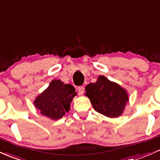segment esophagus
<instances>
[{
	"label": "esophagus",
	"mask_w": 160,
	"mask_h": 160,
	"mask_svg": "<svg viewBox=\"0 0 160 160\" xmlns=\"http://www.w3.org/2000/svg\"><path fill=\"white\" fill-rule=\"evenodd\" d=\"M77 91L80 95H83L84 93V87H79L77 89Z\"/></svg>",
	"instance_id": "34e87169"
}]
</instances>
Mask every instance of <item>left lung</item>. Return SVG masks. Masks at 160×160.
Returning <instances> with one entry per match:
<instances>
[{
	"mask_svg": "<svg viewBox=\"0 0 160 160\" xmlns=\"http://www.w3.org/2000/svg\"><path fill=\"white\" fill-rule=\"evenodd\" d=\"M85 89L94 109L110 118L122 115L126 102H128L125 89L104 76H99L96 83L88 84Z\"/></svg>",
	"mask_w": 160,
	"mask_h": 160,
	"instance_id": "1",
	"label": "left lung"
}]
</instances>
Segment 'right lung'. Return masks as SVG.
Instances as JSON below:
<instances>
[{
    "label": "right lung",
    "instance_id": "1",
    "mask_svg": "<svg viewBox=\"0 0 160 160\" xmlns=\"http://www.w3.org/2000/svg\"><path fill=\"white\" fill-rule=\"evenodd\" d=\"M75 89L71 84H64L60 80H54L48 87L35 100V106L42 115L57 120L70 109Z\"/></svg>",
    "mask_w": 160,
    "mask_h": 160
}]
</instances>
